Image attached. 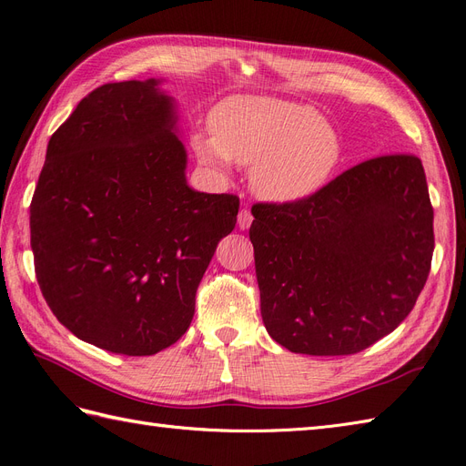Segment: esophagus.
<instances>
[{
	"instance_id": "1",
	"label": "esophagus",
	"mask_w": 466,
	"mask_h": 466,
	"mask_svg": "<svg viewBox=\"0 0 466 466\" xmlns=\"http://www.w3.org/2000/svg\"><path fill=\"white\" fill-rule=\"evenodd\" d=\"M250 223H252V214H250V209H241L238 211V216H237V225H238V229H248L250 228Z\"/></svg>"
}]
</instances>
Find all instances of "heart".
Wrapping results in <instances>:
<instances>
[{
    "label": "heart",
    "instance_id": "heart-1",
    "mask_svg": "<svg viewBox=\"0 0 466 466\" xmlns=\"http://www.w3.org/2000/svg\"><path fill=\"white\" fill-rule=\"evenodd\" d=\"M214 137L194 136L200 161L250 167V188L270 204H298L329 185L344 144L336 126L311 105L238 95L211 116Z\"/></svg>",
    "mask_w": 466,
    "mask_h": 466
}]
</instances>
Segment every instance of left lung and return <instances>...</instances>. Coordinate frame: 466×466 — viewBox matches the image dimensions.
Wrapping results in <instances>:
<instances>
[{
    "label": "left lung",
    "mask_w": 466,
    "mask_h": 466,
    "mask_svg": "<svg viewBox=\"0 0 466 466\" xmlns=\"http://www.w3.org/2000/svg\"><path fill=\"white\" fill-rule=\"evenodd\" d=\"M264 327L295 354L348 356L414 309L433 255L421 161L390 153L348 168L298 204L252 208Z\"/></svg>",
    "instance_id": "8db88e82"
}]
</instances>
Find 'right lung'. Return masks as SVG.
Returning <instances> with one entry per match:
<instances>
[{
	"label": "right lung",
	"mask_w": 466,
	"mask_h": 466,
	"mask_svg": "<svg viewBox=\"0 0 466 466\" xmlns=\"http://www.w3.org/2000/svg\"><path fill=\"white\" fill-rule=\"evenodd\" d=\"M163 79L89 93L50 137L31 202L42 295L79 340L153 356L194 317L196 289L237 223L238 198L188 187Z\"/></svg>",
	"instance_id": "add662e5"
}]
</instances>
